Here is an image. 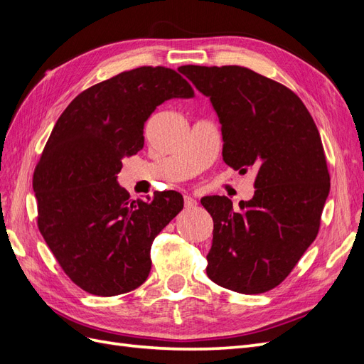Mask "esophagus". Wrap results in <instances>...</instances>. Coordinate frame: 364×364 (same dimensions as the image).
Returning <instances> with one entry per match:
<instances>
[{"instance_id":"obj_1","label":"esophagus","mask_w":364,"mask_h":364,"mask_svg":"<svg viewBox=\"0 0 364 364\" xmlns=\"http://www.w3.org/2000/svg\"><path fill=\"white\" fill-rule=\"evenodd\" d=\"M183 205H185L186 209H191V208H196L197 202L190 196H183Z\"/></svg>"}]
</instances>
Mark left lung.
Instances as JSON below:
<instances>
[{"mask_svg":"<svg viewBox=\"0 0 364 364\" xmlns=\"http://www.w3.org/2000/svg\"><path fill=\"white\" fill-rule=\"evenodd\" d=\"M179 71L211 98L223 161L255 171L252 200L235 211L226 196L205 197L214 222L206 273L225 289L258 294L279 285L316 240L329 193L321 135L287 86L246 67L183 65Z\"/></svg>","mask_w":364,"mask_h":364,"instance_id":"left-lung-1","label":"left lung"}]
</instances>
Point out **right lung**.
Masks as SVG:
<instances>
[{"label": "right lung", "mask_w": 364, "mask_h": 364, "mask_svg": "<svg viewBox=\"0 0 364 364\" xmlns=\"http://www.w3.org/2000/svg\"><path fill=\"white\" fill-rule=\"evenodd\" d=\"M191 85L171 68L119 73L77 95L59 117L33 173L38 228L67 277L95 296L138 289L151 269L155 237L183 199L162 191L130 199L117 174L144 147V124Z\"/></svg>", "instance_id": "add662e5"}]
</instances>
